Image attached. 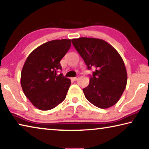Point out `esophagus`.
Segmentation results:
<instances>
[{
  "label": "esophagus",
  "mask_w": 149,
  "mask_h": 149,
  "mask_svg": "<svg viewBox=\"0 0 149 149\" xmlns=\"http://www.w3.org/2000/svg\"><path fill=\"white\" fill-rule=\"evenodd\" d=\"M79 75H77V76L75 77H72V79L74 80V81H77L78 79H79Z\"/></svg>",
  "instance_id": "1"
}]
</instances>
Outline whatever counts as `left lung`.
I'll return each mask as SVG.
<instances>
[{
	"label": "left lung",
	"mask_w": 149,
	"mask_h": 149,
	"mask_svg": "<svg viewBox=\"0 0 149 149\" xmlns=\"http://www.w3.org/2000/svg\"><path fill=\"white\" fill-rule=\"evenodd\" d=\"M72 44L87 68H95L89 84L83 89L85 97L98 108L116 104L126 87L127 72L122 58L112 45L102 39H73Z\"/></svg>",
	"instance_id": "8db88e82"
}]
</instances>
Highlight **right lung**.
<instances>
[{"mask_svg": "<svg viewBox=\"0 0 149 149\" xmlns=\"http://www.w3.org/2000/svg\"><path fill=\"white\" fill-rule=\"evenodd\" d=\"M71 39L53 40L31 52L21 72V85L32 104L41 110H51L65 99L71 81L57 75L60 61L68 51Z\"/></svg>", "mask_w": 149, "mask_h": 149, "instance_id": "1", "label": "right lung"}]
</instances>
